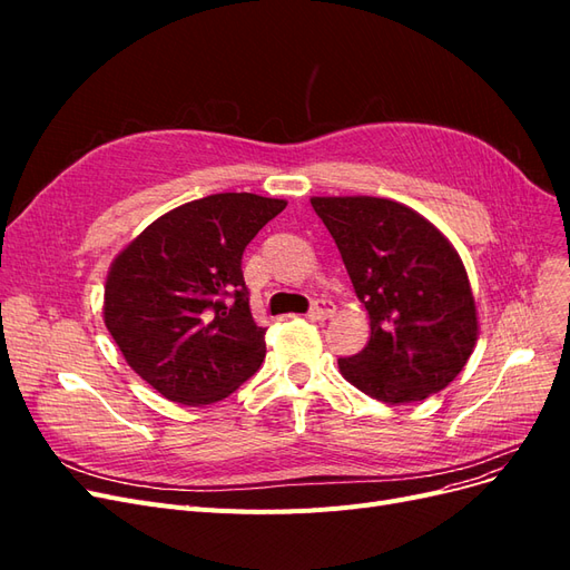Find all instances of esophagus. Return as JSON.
I'll return each mask as SVG.
<instances>
[{"label": "esophagus", "mask_w": 570, "mask_h": 570, "mask_svg": "<svg viewBox=\"0 0 570 570\" xmlns=\"http://www.w3.org/2000/svg\"><path fill=\"white\" fill-rule=\"evenodd\" d=\"M335 314V304L333 302H325V299H318V302H314L312 304V308H308V318L312 321H325V318H331Z\"/></svg>", "instance_id": "obj_1"}]
</instances>
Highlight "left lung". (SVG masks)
<instances>
[{"mask_svg": "<svg viewBox=\"0 0 570 570\" xmlns=\"http://www.w3.org/2000/svg\"><path fill=\"white\" fill-rule=\"evenodd\" d=\"M371 318L364 350L340 373L385 404L450 385L478 340L475 302L456 249L409 206L377 197H314Z\"/></svg>", "mask_w": 570, "mask_h": 570, "instance_id": "8db88e82", "label": "left lung"}]
</instances>
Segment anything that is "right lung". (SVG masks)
Segmentation results:
<instances>
[{
	"label": "right lung",
	"instance_id": "right-lung-1",
	"mask_svg": "<svg viewBox=\"0 0 570 570\" xmlns=\"http://www.w3.org/2000/svg\"><path fill=\"white\" fill-rule=\"evenodd\" d=\"M287 206L220 193L164 214L116 256L105 323L128 366L166 400L199 406L235 392L266 356L243 254Z\"/></svg>",
	"mask_w": 570,
	"mask_h": 570
}]
</instances>
